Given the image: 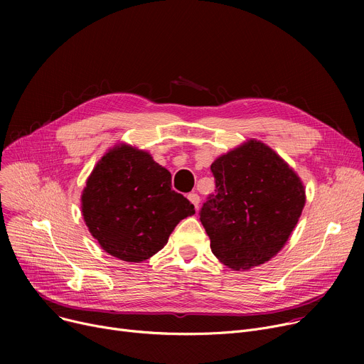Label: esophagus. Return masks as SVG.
<instances>
[{"label":"esophagus","instance_id":"obj_1","mask_svg":"<svg viewBox=\"0 0 364 364\" xmlns=\"http://www.w3.org/2000/svg\"><path fill=\"white\" fill-rule=\"evenodd\" d=\"M187 199H188L190 202H192V203L195 205V208L198 209V206H199V200H200L198 193H195V192H193V193H188V195H187Z\"/></svg>","mask_w":364,"mask_h":364}]
</instances>
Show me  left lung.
<instances>
[{
	"label": "left lung",
	"mask_w": 364,
	"mask_h": 364,
	"mask_svg": "<svg viewBox=\"0 0 364 364\" xmlns=\"http://www.w3.org/2000/svg\"><path fill=\"white\" fill-rule=\"evenodd\" d=\"M215 192L200 209L213 254L233 270L270 261L288 242L305 205L296 172L258 140L217 158Z\"/></svg>",
	"instance_id": "8db88e82"
}]
</instances>
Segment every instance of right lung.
Segmentation results:
<instances>
[{"mask_svg":"<svg viewBox=\"0 0 364 364\" xmlns=\"http://www.w3.org/2000/svg\"><path fill=\"white\" fill-rule=\"evenodd\" d=\"M82 217L112 257L141 262L159 252L195 206L171 187V172L144 150L121 143L94 166L81 196Z\"/></svg>","mask_w":364,"mask_h":364,"instance_id":"right-lung-1","label":"right lung"}]
</instances>
